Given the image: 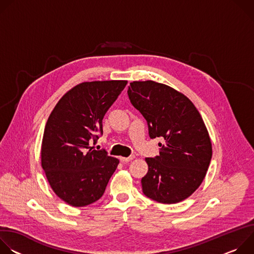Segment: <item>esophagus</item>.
<instances>
[{"label": "esophagus", "mask_w": 254, "mask_h": 254, "mask_svg": "<svg viewBox=\"0 0 254 254\" xmlns=\"http://www.w3.org/2000/svg\"><path fill=\"white\" fill-rule=\"evenodd\" d=\"M120 159H121V161H122V162H124V163H127V162H130L131 160H133V159H134V156H129V157H127V158H125V157H121Z\"/></svg>", "instance_id": "obj_1"}]
</instances>
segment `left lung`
<instances>
[{"instance_id": "left-lung-1", "label": "left lung", "mask_w": 254, "mask_h": 254, "mask_svg": "<svg viewBox=\"0 0 254 254\" xmlns=\"http://www.w3.org/2000/svg\"><path fill=\"white\" fill-rule=\"evenodd\" d=\"M129 84V100L147 121L150 137L165 139L159 142V156L146 158L149 170L141 179L142 192L163 204L183 201L199 188L210 165L207 127L183 93L153 80Z\"/></svg>"}]
</instances>
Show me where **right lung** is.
<instances>
[{
    "label": "right lung",
    "instance_id": "add662e5",
    "mask_svg": "<svg viewBox=\"0 0 254 254\" xmlns=\"http://www.w3.org/2000/svg\"><path fill=\"white\" fill-rule=\"evenodd\" d=\"M127 80L82 82L57 102L45 126L41 166L53 192L73 207L103 195L120 161L91 147L102 134V119Z\"/></svg>",
    "mask_w": 254,
    "mask_h": 254
}]
</instances>
